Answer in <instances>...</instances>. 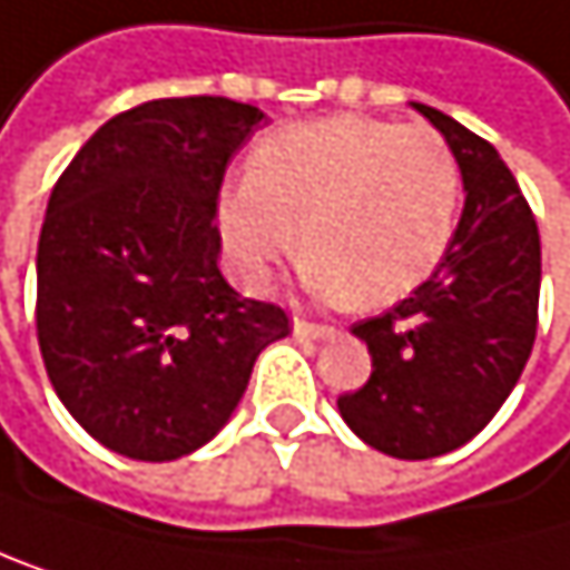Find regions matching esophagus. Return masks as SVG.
<instances>
[{
	"mask_svg": "<svg viewBox=\"0 0 570 570\" xmlns=\"http://www.w3.org/2000/svg\"><path fill=\"white\" fill-rule=\"evenodd\" d=\"M332 335H335V327L311 324L304 317H294V338H301V342H321V338H332Z\"/></svg>",
	"mask_w": 570,
	"mask_h": 570,
	"instance_id": "obj_1",
	"label": "esophagus"
}]
</instances>
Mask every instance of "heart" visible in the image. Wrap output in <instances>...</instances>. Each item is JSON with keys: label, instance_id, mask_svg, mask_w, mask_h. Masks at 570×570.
Returning a JSON list of instances; mask_svg holds the SVG:
<instances>
[{"label": "heart", "instance_id": "heart-1", "mask_svg": "<svg viewBox=\"0 0 570 570\" xmlns=\"http://www.w3.org/2000/svg\"><path fill=\"white\" fill-rule=\"evenodd\" d=\"M462 167L441 132L365 116H327L269 132L249 177L225 187L218 235L232 276L263 291L297 249L324 301L393 304L444 259Z\"/></svg>", "mask_w": 570, "mask_h": 570}]
</instances>
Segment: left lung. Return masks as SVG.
Listing matches in <instances>:
<instances>
[{"label":"left lung","mask_w":570,"mask_h":570,"mask_svg":"<svg viewBox=\"0 0 570 570\" xmlns=\"http://www.w3.org/2000/svg\"><path fill=\"white\" fill-rule=\"evenodd\" d=\"M444 136L465 184L454 238L417 291L352 335L372 376L342 393V421L383 454L421 462L472 441L507 403L537 338L540 232L492 142L410 101Z\"/></svg>","instance_id":"1"}]
</instances>
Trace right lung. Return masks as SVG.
Here are the masks:
<instances>
[{
    "label": "right lung",
    "instance_id": "right-lung-1",
    "mask_svg": "<svg viewBox=\"0 0 570 570\" xmlns=\"http://www.w3.org/2000/svg\"><path fill=\"white\" fill-rule=\"evenodd\" d=\"M256 105L190 95L108 119L50 190L37 246V338L71 417L108 451L174 462L243 400L287 311L235 294L215 225Z\"/></svg>",
    "mask_w": 570,
    "mask_h": 570
}]
</instances>
